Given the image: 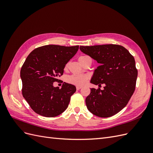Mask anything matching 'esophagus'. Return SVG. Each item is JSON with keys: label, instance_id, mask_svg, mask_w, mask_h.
<instances>
[{"label": "esophagus", "instance_id": "esophagus-1", "mask_svg": "<svg viewBox=\"0 0 153 153\" xmlns=\"http://www.w3.org/2000/svg\"><path fill=\"white\" fill-rule=\"evenodd\" d=\"M76 90H80V89H81V88H82V87L81 86H76Z\"/></svg>", "mask_w": 153, "mask_h": 153}]
</instances>
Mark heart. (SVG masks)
Segmentation results:
<instances>
[{
  "label": "heart",
  "instance_id": "obj_1",
  "mask_svg": "<svg viewBox=\"0 0 153 153\" xmlns=\"http://www.w3.org/2000/svg\"><path fill=\"white\" fill-rule=\"evenodd\" d=\"M89 57L87 55H83V56H80L78 59L79 60V62H80L83 60ZM68 64H66V66H65V68H68ZM88 80H89V76L87 75H75V74H74V75H70L67 78V82L69 84H71L73 85H76L78 86H80V85H85L86 83L87 82Z\"/></svg>",
  "mask_w": 153,
  "mask_h": 153
}]
</instances>
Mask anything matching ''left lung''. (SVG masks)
<instances>
[{
    "mask_svg": "<svg viewBox=\"0 0 153 153\" xmlns=\"http://www.w3.org/2000/svg\"><path fill=\"white\" fill-rule=\"evenodd\" d=\"M80 49L100 64L91 83L105 84L103 90L91 88L85 99L87 107L96 116H113L126 106L135 91L138 75L135 59L118 45L80 46Z\"/></svg>",
    "mask_w": 153,
    "mask_h": 153,
    "instance_id": "8db88e82",
    "label": "left lung"
}]
</instances>
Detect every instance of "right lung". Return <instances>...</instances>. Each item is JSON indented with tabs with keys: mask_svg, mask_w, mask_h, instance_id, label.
I'll use <instances>...</instances> for the list:
<instances>
[{
	"mask_svg": "<svg viewBox=\"0 0 153 153\" xmlns=\"http://www.w3.org/2000/svg\"><path fill=\"white\" fill-rule=\"evenodd\" d=\"M78 48V45H45L32 51L27 57L20 70L22 95L36 113L53 117L68 108L75 86L64 82L60 89L53 84L63 75L66 64Z\"/></svg>",
	"mask_w": 153,
	"mask_h": 153,
	"instance_id": "1",
	"label": "right lung"
}]
</instances>
